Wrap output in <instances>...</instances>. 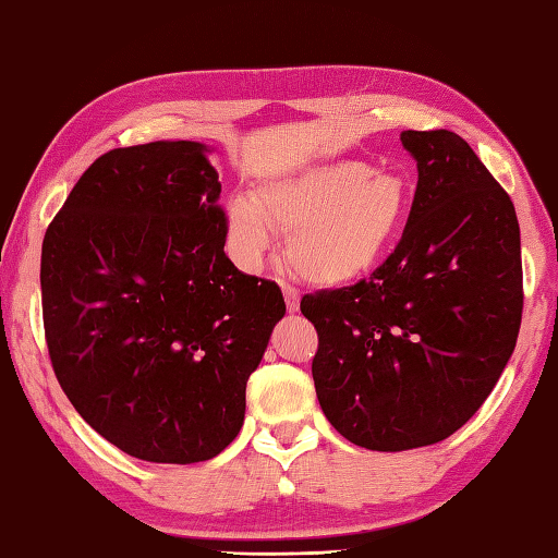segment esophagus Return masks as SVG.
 <instances>
[{"mask_svg":"<svg viewBox=\"0 0 558 558\" xmlns=\"http://www.w3.org/2000/svg\"><path fill=\"white\" fill-rule=\"evenodd\" d=\"M282 288V298H286L288 304V312H298L300 310V290L292 288L290 282H280Z\"/></svg>","mask_w":558,"mask_h":558,"instance_id":"1","label":"esophagus"}]
</instances>
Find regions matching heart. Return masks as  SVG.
I'll return each instance as SVG.
<instances>
[{
  "mask_svg": "<svg viewBox=\"0 0 558 558\" xmlns=\"http://www.w3.org/2000/svg\"><path fill=\"white\" fill-rule=\"evenodd\" d=\"M413 189L397 171L338 159L258 185L254 201L234 198L227 225L239 256L256 260L270 227L288 232V260L316 286H348L379 266L411 213Z\"/></svg>",
  "mask_w": 558,
  "mask_h": 558,
  "instance_id": "b5f03b06",
  "label": "heart"
}]
</instances>
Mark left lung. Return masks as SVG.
I'll use <instances>...</instances> for the list:
<instances>
[{
	"mask_svg": "<svg viewBox=\"0 0 558 558\" xmlns=\"http://www.w3.org/2000/svg\"><path fill=\"white\" fill-rule=\"evenodd\" d=\"M418 167L395 251L355 286L304 294L319 348L324 416L360 447L435 445L482 409L522 322L520 225L504 191L450 130H407Z\"/></svg>",
	"mask_w": 558,
	"mask_h": 558,
	"instance_id": "left-lung-1",
	"label": "left lung"
}]
</instances>
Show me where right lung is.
Listing matches in <instances>:
<instances>
[{
    "instance_id": "obj_1",
    "label": "right lung",
    "mask_w": 558,
    "mask_h": 558,
    "mask_svg": "<svg viewBox=\"0 0 558 558\" xmlns=\"http://www.w3.org/2000/svg\"><path fill=\"white\" fill-rule=\"evenodd\" d=\"M220 191L201 142L118 147L82 173L43 239L54 377L76 413L137 460L220 454L286 314L276 282L225 256Z\"/></svg>"
}]
</instances>
